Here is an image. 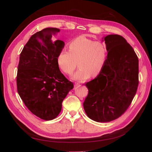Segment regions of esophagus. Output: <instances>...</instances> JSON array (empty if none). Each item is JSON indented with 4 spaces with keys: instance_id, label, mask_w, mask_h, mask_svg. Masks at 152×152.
Returning a JSON list of instances; mask_svg holds the SVG:
<instances>
[{
    "instance_id": "obj_1",
    "label": "esophagus",
    "mask_w": 152,
    "mask_h": 152,
    "mask_svg": "<svg viewBox=\"0 0 152 152\" xmlns=\"http://www.w3.org/2000/svg\"><path fill=\"white\" fill-rule=\"evenodd\" d=\"M80 85V84H79V83H75V84H74V87H79Z\"/></svg>"
}]
</instances>
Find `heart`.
<instances>
[{"mask_svg": "<svg viewBox=\"0 0 152 152\" xmlns=\"http://www.w3.org/2000/svg\"><path fill=\"white\" fill-rule=\"evenodd\" d=\"M69 50L59 52L57 63L61 70L71 75L79 64V69L72 76V79L84 81L90 77H96L102 72L107 61L108 50L104 44L81 35L69 44Z\"/></svg>", "mask_w": 152, "mask_h": 152, "instance_id": "heart-1", "label": "heart"}]
</instances>
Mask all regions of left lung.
<instances>
[{"instance_id":"obj_1","label":"left lung","mask_w":152,"mask_h":152,"mask_svg":"<svg viewBox=\"0 0 152 152\" xmlns=\"http://www.w3.org/2000/svg\"><path fill=\"white\" fill-rule=\"evenodd\" d=\"M102 41L108 50L107 61L94 79L86 83L88 95L84 108L89 118L98 122L115 120L126 111L138 86V58L126 40L108 35Z\"/></svg>"}]
</instances>
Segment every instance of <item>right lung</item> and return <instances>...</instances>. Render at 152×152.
Segmentation results:
<instances>
[{
    "label": "right lung",
    "instance_id": "right-lung-1",
    "mask_svg": "<svg viewBox=\"0 0 152 152\" xmlns=\"http://www.w3.org/2000/svg\"><path fill=\"white\" fill-rule=\"evenodd\" d=\"M59 30L46 28L31 35L20 54L17 89L30 111L45 121L56 118L73 84L59 70L57 58L63 41H52Z\"/></svg>",
    "mask_w": 152,
    "mask_h": 152
}]
</instances>
